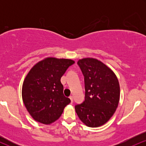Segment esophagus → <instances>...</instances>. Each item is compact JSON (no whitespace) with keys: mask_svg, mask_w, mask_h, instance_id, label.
Listing matches in <instances>:
<instances>
[{"mask_svg":"<svg viewBox=\"0 0 146 146\" xmlns=\"http://www.w3.org/2000/svg\"><path fill=\"white\" fill-rule=\"evenodd\" d=\"M70 100H71V103H73V96H70Z\"/></svg>","mask_w":146,"mask_h":146,"instance_id":"1","label":"esophagus"}]
</instances>
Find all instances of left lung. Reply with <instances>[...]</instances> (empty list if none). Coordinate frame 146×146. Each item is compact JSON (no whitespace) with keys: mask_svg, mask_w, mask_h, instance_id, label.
I'll use <instances>...</instances> for the list:
<instances>
[{"mask_svg":"<svg viewBox=\"0 0 146 146\" xmlns=\"http://www.w3.org/2000/svg\"><path fill=\"white\" fill-rule=\"evenodd\" d=\"M84 77V101L75 106L77 115L88 127H98L113 115L119 101L116 75L104 64L93 58L78 62Z\"/></svg>","mask_w":146,"mask_h":146,"instance_id":"obj_1","label":"left lung"}]
</instances>
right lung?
<instances>
[{"label": "right lung", "instance_id": "1", "mask_svg": "<svg viewBox=\"0 0 146 146\" xmlns=\"http://www.w3.org/2000/svg\"><path fill=\"white\" fill-rule=\"evenodd\" d=\"M75 63L68 59L48 58L30 70L23 85V100L30 115L36 121L50 124L60 118L71 102L64 95L60 79Z\"/></svg>", "mask_w": 146, "mask_h": 146}]
</instances>
